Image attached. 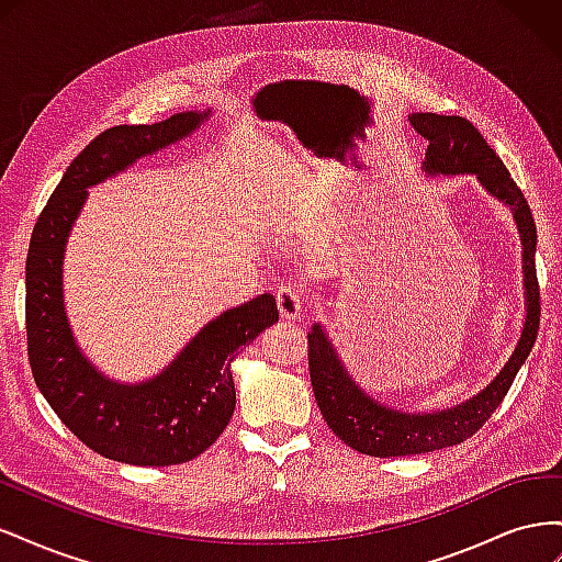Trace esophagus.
<instances>
[{
    "label": "esophagus",
    "mask_w": 562,
    "mask_h": 562,
    "mask_svg": "<svg viewBox=\"0 0 562 562\" xmlns=\"http://www.w3.org/2000/svg\"><path fill=\"white\" fill-rule=\"evenodd\" d=\"M277 304L283 318H297L307 307V300H304L302 291H297L295 285H281L277 293Z\"/></svg>",
    "instance_id": "34e87169"
}]
</instances>
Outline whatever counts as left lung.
<instances>
[{"mask_svg": "<svg viewBox=\"0 0 562 562\" xmlns=\"http://www.w3.org/2000/svg\"><path fill=\"white\" fill-rule=\"evenodd\" d=\"M413 128L427 138L422 171L427 176H473L483 190L512 211L522 244L525 321L512 359L485 389L459 405L431 413H405L372 398L361 389L330 342L328 330L314 323L310 337V375L316 405L339 440L370 457H403L464 443L504 401L520 366L530 356L539 330V283L535 269L537 227L527 199L481 131L462 116L415 112Z\"/></svg>", "mask_w": 562, "mask_h": 562, "instance_id": "8db88e82", "label": "left lung"}]
</instances>
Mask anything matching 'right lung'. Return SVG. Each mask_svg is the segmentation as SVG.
<instances>
[{"instance_id": "1", "label": "right lung", "mask_w": 562, "mask_h": 562, "mask_svg": "<svg viewBox=\"0 0 562 562\" xmlns=\"http://www.w3.org/2000/svg\"><path fill=\"white\" fill-rule=\"evenodd\" d=\"M206 112H178L159 124L114 126L67 166L32 229L25 265L27 356L54 413L83 446L114 462L171 467L190 462L227 429L236 405L232 363L271 323L274 295L262 293L209 321L176 359L143 382H116L77 345L63 297L65 248L89 187L126 171L194 133Z\"/></svg>"}]
</instances>
